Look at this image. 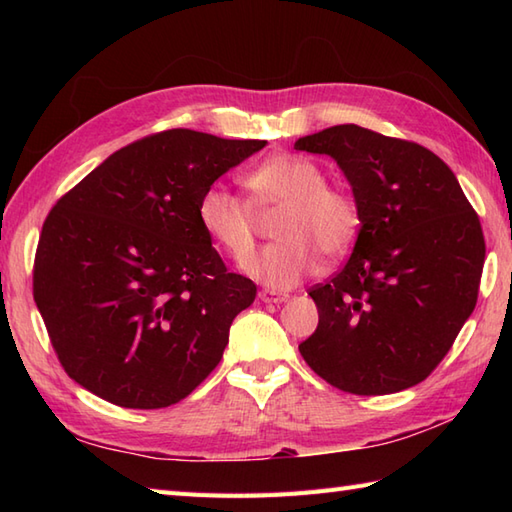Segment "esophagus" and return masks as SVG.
<instances>
[{
	"mask_svg": "<svg viewBox=\"0 0 512 512\" xmlns=\"http://www.w3.org/2000/svg\"><path fill=\"white\" fill-rule=\"evenodd\" d=\"M259 299L264 303H284L288 301V295L284 292H275V290H259Z\"/></svg>",
	"mask_w": 512,
	"mask_h": 512,
	"instance_id": "esophagus-1",
	"label": "esophagus"
}]
</instances>
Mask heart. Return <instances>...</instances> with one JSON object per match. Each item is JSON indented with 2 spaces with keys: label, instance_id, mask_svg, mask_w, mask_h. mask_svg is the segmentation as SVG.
Returning a JSON list of instances; mask_svg holds the SVG:
<instances>
[{
  "label": "heart",
  "instance_id": "heart-1",
  "mask_svg": "<svg viewBox=\"0 0 512 512\" xmlns=\"http://www.w3.org/2000/svg\"><path fill=\"white\" fill-rule=\"evenodd\" d=\"M244 184L250 202L224 184H209L198 200V222L213 244L244 266L257 244L255 211H281L275 224L279 242L248 266L262 284L297 286L319 266V253L339 259L354 246L361 231V206L352 191L328 184V173L314 160L270 156L246 173Z\"/></svg>",
  "mask_w": 512,
  "mask_h": 512
}]
</instances>
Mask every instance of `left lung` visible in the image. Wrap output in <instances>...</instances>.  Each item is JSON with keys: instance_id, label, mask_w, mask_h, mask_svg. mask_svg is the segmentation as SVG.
<instances>
[{"instance_id": "8db88e82", "label": "left lung", "mask_w": 512, "mask_h": 512, "mask_svg": "<svg viewBox=\"0 0 512 512\" xmlns=\"http://www.w3.org/2000/svg\"><path fill=\"white\" fill-rule=\"evenodd\" d=\"M350 180L361 231L350 259L308 295L319 325L299 345L325 383L383 396L422 383L471 317L486 244L455 173L418 143L358 125L303 136Z\"/></svg>"}]
</instances>
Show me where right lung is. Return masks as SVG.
<instances>
[{
  "label": "right lung",
  "mask_w": 512,
  "mask_h": 512,
  "mask_svg": "<svg viewBox=\"0 0 512 512\" xmlns=\"http://www.w3.org/2000/svg\"><path fill=\"white\" fill-rule=\"evenodd\" d=\"M266 140L167 129L118 149L43 222L32 295L72 380L127 409L187 398L257 286L198 222L202 191Z\"/></svg>",
  "instance_id": "1"
}]
</instances>
